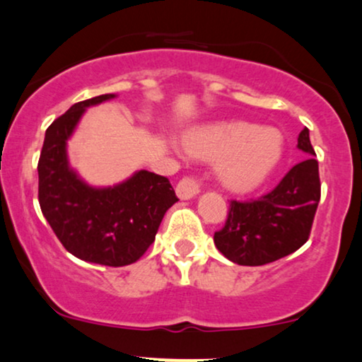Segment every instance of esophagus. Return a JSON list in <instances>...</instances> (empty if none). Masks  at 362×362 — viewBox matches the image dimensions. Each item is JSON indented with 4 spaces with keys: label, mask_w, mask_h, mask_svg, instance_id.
Listing matches in <instances>:
<instances>
[{
    "label": "esophagus",
    "mask_w": 362,
    "mask_h": 362,
    "mask_svg": "<svg viewBox=\"0 0 362 362\" xmlns=\"http://www.w3.org/2000/svg\"><path fill=\"white\" fill-rule=\"evenodd\" d=\"M177 197L180 200H190L200 194V184L194 177H184L175 187Z\"/></svg>",
    "instance_id": "1"
}]
</instances>
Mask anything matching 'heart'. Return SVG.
I'll return each mask as SVG.
<instances>
[{"instance_id":"1","label":"heart","mask_w":362,"mask_h":362,"mask_svg":"<svg viewBox=\"0 0 362 362\" xmlns=\"http://www.w3.org/2000/svg\"><path fill=\"white\" fill-rule=\"evenodd\" d=\"M185 152L202 160L218 162L221 185L250 192L263 184L281 162L285 142L273 127L247 122H218L197 127L184 139Z\"/></svg>"}]
</instances>
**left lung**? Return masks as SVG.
Returning a JSON list of instances; mask_svg holds the SVG:
<instances>
[{
    "instance_id": "obj_1",
    "label": "left lung",
    "mask_w": 362,
    "mask_h": 362,
    "mask_svg": "<svg viewBox=\"0 0 362 362\" xmlns=\"http://www.w3.org/2000/svg\"><path fill=\"white\" fill-rule=\"evenodd\" d=\"M296 147L310 157L296 163L269 194L258 200L230 202L226 223L214 237L215 247L230 262L259 267L306 243L321 197L316 153L306 127Z\"/></svg>"
}]
</instances>
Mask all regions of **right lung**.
I'll list each match as a JSON object with an SVG mask.
<instances>
[{
    "instance_id": "1",
    "label": "right lung",
    "mask_w": 362,
    "mask_h": 362,
    "mask_svg": "<svg viewBox=\"0 0 362 362\" xmlns=\"http://www.w3.org/2000/svg\"><path fill=\"white\" fill-rule=\"evenodd\" d=\"M117 98L103 94L71 105L47 127L37 163L41 211L67 252L88 263H136L178 202L167 177L137 170L115 185H90L71 167L67 141L86 110Z\"/></svg>"
}]
</instances>
